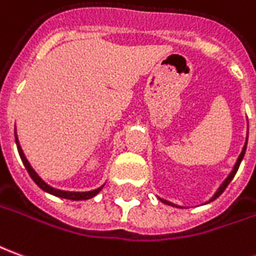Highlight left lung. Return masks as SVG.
Returning a JSON list of instances; mask_svg holds the SVG:
<instances>
[{"instance_id":"left-lung-1","label":"left lung","mask_w":256,"mask_h":256,"mask_svg":"<svg viewBox=\"0 0 256 256\" xmlns=\"http://www.w3.org/2000/svg\"><path fill=\"white\" fill-rule=\"evenodd\" d=\"M246 146H244V148H242V152L240 154V156H238V159H237V164H236V166H234L233 172H232V173L228 174V178H226V180H224V183L222 184L220 188L218 190V192H216L215 196H212V200H210V201H214V200H216L218 196H220L222 192H223V191L226 190V187H228V183H230V182L233 180V178H234V176H236V173H237V170H238V166H240V164H241V159L244 158V154H246ZM162 201H164V200H162ZM164 202L168 204V205H172V204H170V202H168V201H164Z\"/></svg>"}]
</instances>
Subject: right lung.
Segmentation results:
<instances>
[{
  "label": "right lung",
  "instance_id": "right-lung-1",
  "mask_svg": "<svg viewBox=\"0 0 256 256\" xmlns=\"http://www.w3.org/2000/svg\"><path fill=\"white\" fill-rule=\"evenodd\" d=\"M16 137V136H15ZM16 146H18V151H19V155H20V158H22L23 165L26 166V169H28V174H30V178L34 180V183L40 187L41 190L47 191L50 194H52V196H60V198H66V200H72V201H80V200H88L91 196H97L98 192L101 191L102 187H100L97 190H92V191H87V192H70V191H62V190H56V188H52L51 186H48L47 183H44L40 178H38V174L33 170V168L30 166L28 164V160L24 156V154H23L22 148H20V144H19V141H18V137H16Z\"/></svg>",
  "mask_w": 256,
  "mask_h": 256
}]
</instances>
